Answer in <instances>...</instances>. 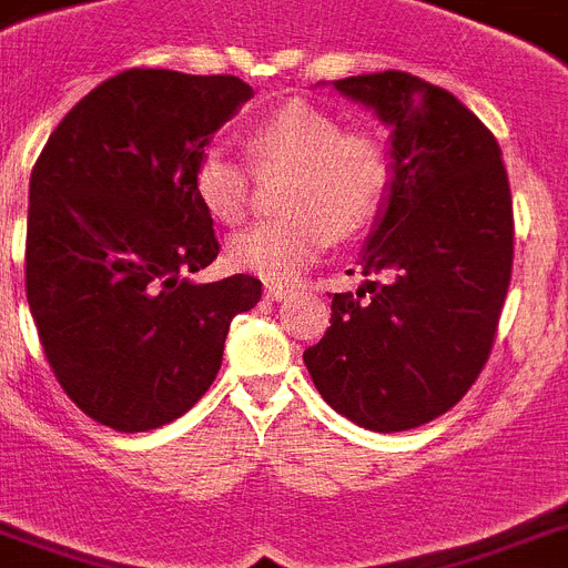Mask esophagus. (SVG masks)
I'll return each mask as SVG.
<instances>
[{
    "label": "esophagus",
    "mask_w": 568,
    "mask_h": 568,
    "mask_svg": "<svg viewBox=\"0 0 568 568\" xmlns=\"http://www.w3.org/2000/svg\"><path fill=\"white\" fill-rule=\"evenodd\" d=\"M288 294H292V288H285V285H276V283L265 285V297L268 300H285Z\"/></svg>",
    "instance_id": "34e87169"
}]
</instances>
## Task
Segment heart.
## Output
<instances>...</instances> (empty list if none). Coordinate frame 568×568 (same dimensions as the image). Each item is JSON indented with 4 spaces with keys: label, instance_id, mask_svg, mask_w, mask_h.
<instances>
[{
    "label": "heart",
    "instance_id": "obj_1",
    "mask_svg": "<svg viewBox=\"0 0 568 568\" xmlns=\"http://www.w3.org/2000/svg\"><path fill=\"white\" fill-rule=\"evenodd\" d=\"M256 173H292L280 195L285 216L260 222L227 242L240 271L268 283H294L321 260L332 236L364 231L389 190V155L373 132H343L341 118L292 100L247 138ZM193 193L213 219L236 225L251 207V170L225 144H211L193 164Z\"/></svg>",
    "mask_w": 568,
    "mask_h": 568
}]
</instances>
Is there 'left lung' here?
Segmentation results:
<instances>
[{
    "mask_svg": "<svg viewBox=\"0 0 568 568\" xmlns=\"http://www.w3.org/2000/svg\"><path fill=\"white\" fill-rule=\"evenodd\" d=\"M335 89L393 130V175L361 254L364 285L332 297V326L303 361L341 416L413 430L454 407L488 361L511 283V187L497 138L447 89L407 71Z\"/></svg>",
    "mask_w": 568,
    "mask_h": 568,
    "instance_id": "8db88e82",
    "label": "left lung"
}]
</instances>
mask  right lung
Masks as SVG:
<instances>
[{
    "label": "right lung",
    "mask_w": 568,
    "mask_h": 568,
    "mask_svg": "<svg viewBox=\"0 0 568 568\" xmlns=\"http://www.w3.org/2000/svg\"><path fill=\"white\" fill-rule=\"evenodd\" d=\"M254 98L231 74L130 69L65 114L33 164L26 292L60 387L121 433L184 416L262 283H193L219 254L193 164Z\"/></svg>",
    "instance_id": "obj_1"
}]
</instances>
